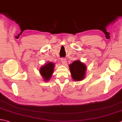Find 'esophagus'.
<instances>
[{
  "instance_id": "esophagus-1",
  "label": "esophagus",
  "mask_w": 122,
  "mask_h": 122,
  "mask_svg": "<svg viewBox=\"0 0 122 122\" xmlns=\"http://www.w3.org/2000/svg\"><path fill=\"white\" fill-rule=\"evenodd\" d=\"M61 63H62L63 64H64V65H65V64L66 63V59L65 58H61Z\"/></svg>"
}]
</instances>
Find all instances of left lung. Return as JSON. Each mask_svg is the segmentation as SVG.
<instances>
[{"label":"left lung","mask_w":122,"mask_h":122,"mask_svg":"<svg viewBox=\"0 0 122 122\" xmlns=\"http://www.w3.org/2000/svg\"><path fill=\"white\" fill-rule=\"evenodd\" d=\"M70 72L73 80L80 81L85 77L86 67L85 64L79 61H75L70 64Z\"/></svg>","instance_id":"1"}]
</instances>
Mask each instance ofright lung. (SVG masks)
Segmentation results:
<instances>
[{
    "label": "right lung",
    "instance_id": "add662e5",
    "mask_svg": "<svg viewBox=\"0 0 122 122\" xmlns=\"http://www.w3.org/2000/svg\"><path fill=\"white\" fill-rule=\"evenodd\" d=\"M54 64L52 62H49L45 64L40 69V73L43 77L44 80H49L51 77L54 70Z\"/></svg>",
    "mask_w": 122,
    "mask_h": 122
}]
</instances>
